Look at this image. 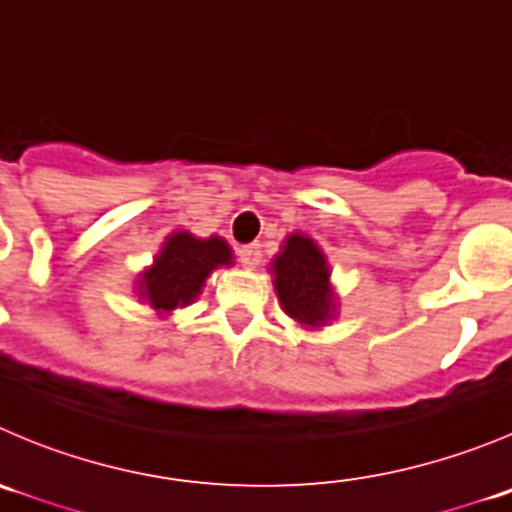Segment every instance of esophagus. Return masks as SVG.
<instances>
[{"mask_svg":"<svg viewBox=\"0 0 512 512\" xmlns=\"http://www.w3.org/2000/svg\"><path fill=\"white\" fill-rule=\"evenodd\" d=\"M237 257L245 267H255L262 257V247L257 242H250V245H240L237 247Z\"/></svg>","mask_w":512,"mask_h":512,"instance_id":"obj_1","label":"esophagus"}]
</instances>
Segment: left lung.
Returning a JSON list of instances; mask_svg holds the SVG:
<instances>
[{
    "mask_svg": "<svg viewBox=\"0 0 512 512\" xmlns=\"http://www.w3.org/2000/svg\"><path fill=\"white\" fill-rule=\"evenodd\" d=\"M275 289L282 309L297 322L322 327L334 314L329 267L322 250L304 235H289L285 250L272 260Z\"/></svg>",
    "mask_w": 512,
    "mask_h": 512,
    "instance_id": "left-lung-1",
    "label": "left lung"
}]
</instances>
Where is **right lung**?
<instances>
[{"instance_id":"1","label":"right lung","mask_w":512,"mask_h":512,"mask_svg":"<svg viewBox=\"0 0 512 512\" xmlns=\"http://www.w3.org/2000/svg\"><path fill=\"white\" fill-rule=\"evenodd\" d=\"M232 252L220 237L198 240L190 232H173L158 252L151 270L138 282V297L153 309L170 312L193 302L203 289L205 277L218 265H230Z\"/></svg>"}]
</instances>
